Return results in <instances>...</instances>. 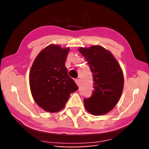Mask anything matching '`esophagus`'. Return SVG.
I'll return each instance as SVG.
<instances>
[{"label": "esophagus", "mask_w": 149, "mask_h": 149, "mask_svg": "<svg viewBox=\"0 0 149 149\" xmlns=\"http://www.w3.org/2000/svg\"><path fill=\"white\" fill-rule=\"evenodd\" d=\"M75 83H76V84L77 85V86H79V80L78 79H75Z\"/></svg>", "instance_id": "esophagus-1"}]
</instances>
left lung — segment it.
Wrapping results in <instances>:
<instances>
[{
  "instance_id": "8db88e82",
  "label": "left lung",
  "mask_w": 149,
  "mask_h": 149,
  "mask_svg": "<svg viewBox=\"0 0 149 149\" xmlns=\"http://www.w3.org/2000/svg\"><path fill=\"white\" fill-rule=\"evenodd\" d=\"M93 73L91 97L85 99V109L94 116L107 114L114 108L123 89V72L119 63L109 50L100 45L79 48Z\"/></svg>"
}]
</instances>
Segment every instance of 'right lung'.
Returning <instances> with one entry per match:
<instances>
[{
    "instance_id": "1",
    "label": "right lung",
    "mask_w": 149,
    "mask_h": 149,
    "mask_svg": "<svg viewBox=\"0 0 149 149\" xmlns=\"http://www.w3.org/2000/svg\"><path fill=\"white\" fill-rule=\"evenodd\" d=\"M70 48L51 44L35 58L29 73L30 90L35 102L49 112L64 108L78 87L68 74L65 62Z\"/></svg>"
}]
</instances>
